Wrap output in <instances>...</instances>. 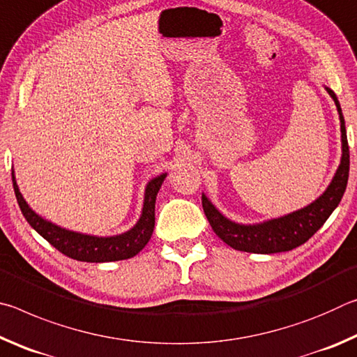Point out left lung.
I'll use <instances>...</instances> for the list:
<instances>
[{
    "label": "left lung",
    "instance_id": "8db88e82",
    "mask_svg": "<svg viewBox=\"0 0 357 357\" xmlns=\"http://www.w3.org/2000/svg\"><path fill=\"white\" fill-rule=\"evenodd\" d=\"M332 100L335 102L338 119H340L342 132V159L337 172L321 195L315 202L298 211H293L287 215L269 219L259 223H238L229 220L217 209L209 198L202 195L204 214L213 227L214 233L223 243L233 247L234 250L249 253H279L293 250L296 247L307 243L315 234L323 223L329 219L334 209L340 203L347 189L349 174V148L347 140L345 119L342 114V107L335 93L331 88L324 86Z\"/></svg>",
    "mask_w": 357,
    "mask_h": 357
}]
</instances>
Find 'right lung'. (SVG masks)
<instances>
[{
  "instance_id": "obj_1",
  "label": "right lung",
  "mask_w": 357,
  "mask_h": 357,
  "mask_svg": "<svg viewBox=\"0 0 357 357\" xmlns=\"http://www.w3.org/2000/svg\"><path fill=\"white\" fill-rule=\"evenodd\" d=\"M165 178L167 173H162L146 184L142 215L134 227L121 234H114V236H94V234L66 229L36 214L20 193L14 170H12V184H14L17 203H19L22 214L25 215L29 225L64 255L74 258L77 261L86 263H107L128 259L135 257L149 243L155 222V197Z\"/></svg>"
}]
</instances>
